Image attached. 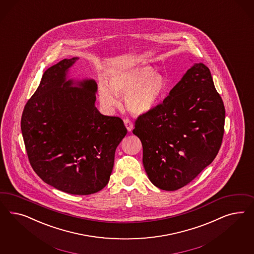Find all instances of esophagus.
<instances>
[{
    "label": "esophagus",
    "instance_id": "34e87169",
    "mask_svg": "<svg viewBox=\"0 0 254 254\" xmlns=\"http://www.w3.org/2000/svg\"><path fill=\"white\" fill-rule=\"evenodd\" d=\"M124 124H125L127 129L129 131V132L133 129V123L131 122L128 118H125V119H124Z\"/></svg>",
    "mask_w": 254,
    "mask_h": 254
}]
</instances>
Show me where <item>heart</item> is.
Wrapping results in <instances>:
<instances>
[{"label":"heart","instance_id":"1","mask_svg":"<svg viewBox=\"0 0 254 254\" xmlns=\"http://www.w3.org/2000/svg\"><path fill=\"white\" fill-rule=\"evenodd\" d=\"M168 89L167 78L149 65H142L111 74L109 84L99 83V97L106 109L118 105L116 96H125L127 109L135 115L150 111L163 99Z\"/></svg>","mask_w":254,"mask_h":254}]
</instances>
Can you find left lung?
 Here are the masks:
<instances>
[{"label": "left lung", "mask_w": 254, "mask_h": 254, "mask_svg": "<svg viewBox=\"0 0 254 254\" xmlns=\"http://www.w3.org/2000/svg\"><path fill=\"white\" fill-rule=\"evenodd\" d=\"M224 119L209 69L195 63L162 103L135 121L133 134L142 143L149 180L166 191L191 183L218 154Z\"/></svg>", "instance_id": "8db88e82"}]
</instances>
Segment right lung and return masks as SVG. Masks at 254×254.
I'll return each mask as SVG.
<instances>
[{
    "instance_id": "1",
    "label": "right lung",
    "mask_w": 254,
    "mask_h": 254,
    "mask_svg": "<svg viewBox=\"0 0 254 254\" xmlns=\"http://www.w3.org/2000/svg\"><path fill=\"white\" fill-rule=\"evenodd\" d=\"M77 61L65 59L46 69L24 107L21 131L39 177L62 192L86 195L107 185L127 130L120 117L102 116L95 107L94 80L66 81Z\"/></svg>"
}]
</instances>
